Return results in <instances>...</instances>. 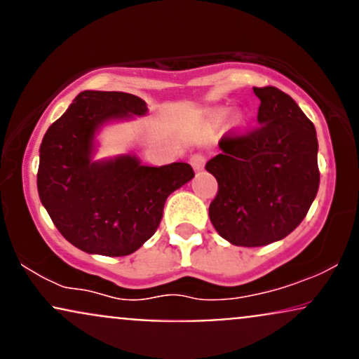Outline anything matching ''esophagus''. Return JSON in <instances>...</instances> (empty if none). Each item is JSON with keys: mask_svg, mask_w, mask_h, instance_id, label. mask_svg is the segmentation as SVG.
Instances as JSON below:
<instances>
[{"mask_svg": "<svg viewBox=\"0 0 359 359\" xmlns=\"http://www.w3.org/2000/svg\"><path fill=\"white\" fill-rule=\"evenodd\" d=\"M191 165L196 172H201L205 165V156L203 154H194L191 156Z\"/></svg>", "mask_w": 359, "mask_h": 359, "instance_id": "1", "label": "esophagus"}]
</instances>
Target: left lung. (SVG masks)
Wrapping results in <instances>:
<instances>
[{"label":"left lung","instance_id":"1","mask_svg":"<svg viewBox=\"0 0 359 359\" xmlns=\"http://www.w3.org/2000/svg\"><path fill=\"white\" fill-rule=\"evenodd\" d=\"M258 125L221 138V154L205 163L217 180L209 205L216 231L236 246L283 240L302 222L319 189L316 128L288 94L253 88Z\"/></svg>","mask_w":359,"mask_h":359}]
</instances>
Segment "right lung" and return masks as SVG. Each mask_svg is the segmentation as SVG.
Wrapping results in <instances>:
<instances>
[{"label": "right lung", "mask_w": 359, "mask_h": 359, "mask_svg": "<svg viewBox=\"0 0 359 359\" xmlns=\"http://www.w3.org/2000/svg\"><path fill=\"white\" fill-rule=\"evenodd\" d=\"M147 102L118 90H84L40 145L36 187L62 236L90 255L126 257L154 236L172 192L194 177L189 163L148 167L135 155L94 162L104 123L143 116Z\"/></svg>", "instance_id": "obj_1"}]
</instances>
